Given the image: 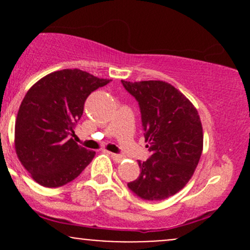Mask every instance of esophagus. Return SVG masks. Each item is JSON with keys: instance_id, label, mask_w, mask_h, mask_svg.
Listing matches in <instances>:
<instances>
[{"instance_id": "1", "label": "esophagus", "mask_w": 250, "mask_h": 250, "mask_svg": "<svg viewBox=\"0 0 250 250\" xmlns=\"http://www.w3.org/2000/svg\"><path fill=\"white\" fill-rule=\"evenodd\" d=\"M110 154V156L113 157V160L115 162H121L122 160H123V156L122 155H119V154H114V153H109Z\"/></svg>"}]
</instances>
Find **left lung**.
<instances>
[{
	"instance_id": "obj_1",
	"label": "left lung",
	"mask_w": 250,
	"mask_h": 250,
	"mask_svg": "<svg viewBox=\"0 0 250 250\" xmlns=\"http://www.w3.org/2000/svg\"><path fill=\"white\" fill-rule=\"evenodd\" d=\"M137 100L150 159L140 162L141 174L128 187L137 196L161 201L188 183L199 165L203 130L194 104L165 81H123Z\"/></svg>"
}]
</instances>
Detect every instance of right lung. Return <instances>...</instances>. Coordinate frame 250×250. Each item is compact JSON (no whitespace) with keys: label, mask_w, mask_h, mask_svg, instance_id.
I'll return each mask as SVG.
<instances>
[{"label":"right lung","mask_w":250,"mask_h":250,"mask_svg":"<svg viewBox=\"0 0 250 250\" xmlns=\"http://www.w3.org/2000/svg\"><path fill=\"white\" fill-rule=\"evenodd\" d=\"M110 80L63 69L39 80L25 94L15 122V150L34 181L48 188L76 179L95 151L74 141L76 123L91 91Z\"/></svg>","instance_id":"1"}]
</instances>
